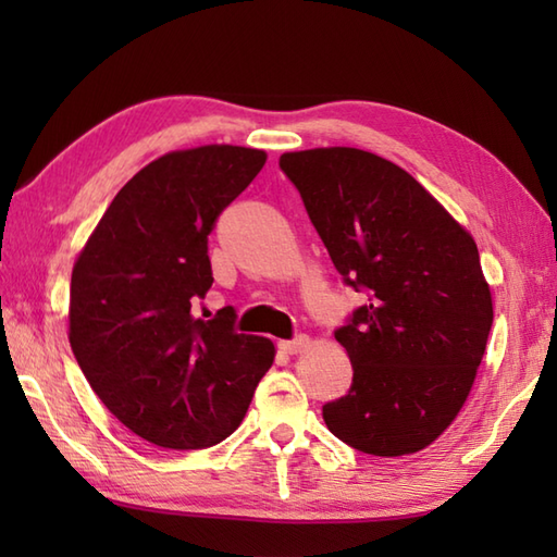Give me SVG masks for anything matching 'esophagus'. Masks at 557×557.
I'll use <instances>...</instances> for the list:
<instances>
[{
  "label": "esophagus",
  "mask_w": 557,
  "mask_h": 557,
  "mask_svg": "<svg viewBox=\"0 0 557 557\" xmlns=\"http://www.w3.org/2000/svg\"><path fill=\"white\" fill-rule=\"evenodd\" d=\"M309 345H311V339L306 337V335H299L297 339H287V342H280V349L285 351V354H301V351H306L309 349Z\"/></svg>",
  "instance_id": "1"
}]
</instances>
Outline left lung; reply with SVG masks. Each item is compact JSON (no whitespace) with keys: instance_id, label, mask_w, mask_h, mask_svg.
I'll return each mask as SVG.
<instances>
[{"instance_id":"8db88e82","label":"left lung","mask_w":557,"mask_h":557,"mask_svg":"<svg viewBox=\"0 0 557 557\" xmlns=\"http://www.w3.org/2000/svg\"><path fill=\"white\" fill-rule=\"evenodd\" d=\"M280 168L339 275L371 294L335 333L354 381L325 425L366 455L419 453L457 419L486 351L493 297L474 236L375 152L297 150Z\"/></svg>"}]
</instances>
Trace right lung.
I'll return each instance as SVG.
<instances>
[{"label":"right lung","mask_w":557,"mask_h":557,"mask_svg":"<svg viewBox=\"0 0 557 557\" xmlns=\"http://www.w3.org/2000/svg\"><path fill=\"white\" fill-rule=\"evenodd\" d=\"M265 150H172L128 180L71 272L69 342L83 375L144 441L203 449L232 435L275 361L234 311L196 318L212 287L208 234L263 170Z\"/></svg>","instance_id":"right-lung-1"}]
</instances>
